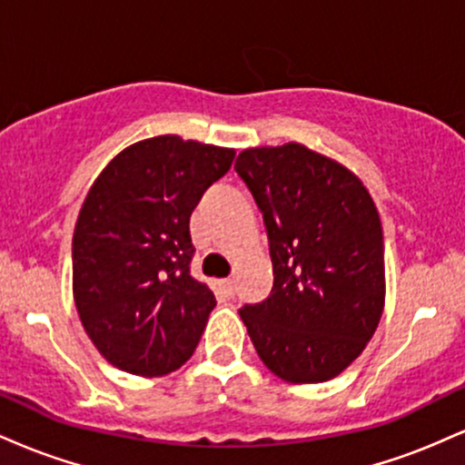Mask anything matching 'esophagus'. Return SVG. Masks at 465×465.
I'll list each match as a JSON object with an SVG mask.
<instances>
[{
	"label": "esophagus",
	"mask_w": 465,
	"mask_h": 465,
	"mask_svg": "<svg viewBox=\"0 0 465 465\" xmlns=\"http://www.w3.org/2000/svg\"><path fill=\"white\" fill-rule=\"evenodd\" d=\"M221 286H223V291H225L229 297H232L233 292H236V280H232V277H229V280H223Z\"/></svg>",
	"instance_id": "1"
}]
</instances>
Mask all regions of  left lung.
Listing matches in <instances>:
<instances>
[{"mask_svg": "<svg viewBox=\"0 0 465 465\" xmlns=\"http://www.w3.org/2000/svg\"><path fill=\"white\" fill-rule=\"evenodd\" d=\"M236 173L264 214L273 291L240 308L258 356L292 385L332 381L385 311L376 203L348 165L303 143L244 148Z\"/></svg>", "mask_w": 465, "mask_h": 465, "instance_id": "obj_1", "label": "left lung"}]
</instances>
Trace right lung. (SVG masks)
Returning <instances> with one entry per match:
<instances>
[{
    "instance_id": "add662e5",
    "label": "right lung",
    "mask_w": 465,
    "mask_h": 465,
    "mask_svg": "<svg viewBox=\"0 0 465 465\" xmlns=\"http://www.w3.org/2000/svg\"><path fill=\"white\" fill-rule=\"evenodd\" d=\"M233 154L148 137L117 153L84 196L72 240L74 303L117 370L165 376L194 354L216 300L190 275V216Z\"/></svg>"
}]
</instances>
